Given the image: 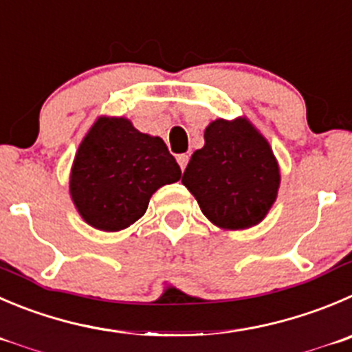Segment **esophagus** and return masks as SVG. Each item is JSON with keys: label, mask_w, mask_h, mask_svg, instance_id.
I'll list each match as a JSON object with an SVG mask.
<instances>
[{"label": "esophagus", "mask_w": 352, "mask_h": 352, "mask_svg": "<svg viewBox=\"0 0 352 352\" xmlns=\"http://www.w3.org/2000/svg\"><path fill=\"white\" fill-rule=\"evenodd\" d=\"M188 160H190V157L186 155V153H183V155H178V164H179V167H182V170H185Z\"/></svg>", "instance_id": "esophagus-1"}]
</instances>
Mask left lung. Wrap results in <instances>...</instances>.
<instances>
[{
	"instance_id": "8db88e82",
	"label": "left lung",
	"mask_w": 352,
	"mask_h": 352,
	"mask_svg": "<svg viewBox=\"0 0 352 352\" xmlns=\"http://www.w3.org/2000/svg\"><path fill=\"white\" fill-rule=\"evenodd\" d=\"M204 140L182 179L204 216L224 230H245L263 221L280 186L270 143L245 119L214 120Z\"/></svg>"
}]
</instances>
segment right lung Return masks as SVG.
Wrapping results in <instances>:
<instances>
[{
  "label": "right lung",
  "mask_w": 352,
  "mask_h": 352,
  "mask_svg": "<svg viewBox=\"0 0 352 352\" xmlns=\"http://www.w3.org/2000/svg\"><path fill=\"white\" fill-rule=\"evenodd\" d=\"M179 178L182 169L159 136L143 135L124 117H100L76 153L70 195L93 228L119 232L145 214L160 186Z\"/></svg>",
  "instance_id": "add662e5"
}]
</instances>
